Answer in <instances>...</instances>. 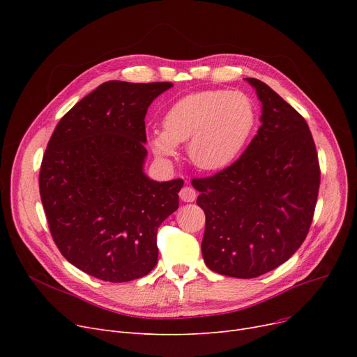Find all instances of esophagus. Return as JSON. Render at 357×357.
<instances>
[{
  "label": "esophagus",
  "mask_w": 357,
  "mask_h": 357,
  "mask_svg": "<svg viewBox=\"0 0 357 357\" xmlns=\"http://www.w3.org/2000/svg\"><path fill=\"white\" fill-rule=\"evenodd\" d=\"M179 197H181V199L185 201V202H192V201H195V198H197V191L192 188V186L185 185L183 188L181 190V192H179Z\"/></svg>",
  "instance_id": "1"
}]
</instances>
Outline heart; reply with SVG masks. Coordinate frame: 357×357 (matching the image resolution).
<instances>
[{"label": "heart", "instance_id": "b5f03b06", "mask_svg": "<svg viewBox=\"0 0 357 357\" xmlns=\"http://www.w3.org/2000/svg\"><path fill=\"white\" fill-rule=\"evenodd\" d=\"M257 124L253 101L237 91H202L186 96L167 109L163 131L150 143L160 158L176 153L188 143V156L201 171H221L245 150Z\"/></svg>", "mask_w": 357, "mask_h": 357}]
</instances>
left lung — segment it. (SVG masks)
Instances as JSON below:
<instances>
[{
  "instance_id": "obj_1",
  "label": "left lung",
  "mask_w": 357,
  "mask_h": 357,
  "mask_svg": "<svg viewBox=\"0 0 357 357\" xmlns=\"http://www.w3.org/2000/svg\"><path fill=\"white\" fill-rule=\"evenodd\" d=\"M248 81L261 101L257 135L230 166L192 179L205 213V265L241 279L273 271L303 245L321 175L305 119L265 82Z\"/></svg>"
}]
</instances>
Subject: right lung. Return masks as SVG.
Here are the masks:
<instances>
[{"mask_svg":"<svg viewBox=\"0 0 357 357\" xmlns=\"http://www.w3.org/2000/svg\"><path fill=\"white\" fill-rule=\"evenodd\" d=\"M171 86L104 82L61 119L45 150L39 188L53 241L97 279L127 282L158 264V229L178 210L183 181L143 174L144 117Z\"/></svg>","mask_w":357,"mask_h":357,"instance_id":"1","label":"right lung"}]
</instances>
